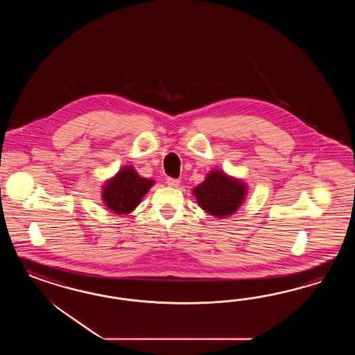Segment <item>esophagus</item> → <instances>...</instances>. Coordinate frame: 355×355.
I'll return each mask as SVG.
<instances>
[{
    "instance_id": "1",
    "label": "esophagus",
    "mask_w": 355,
    "mask_h": 355,
    "mask_svg": "<svg viewBox=\"0 0 355 355\" xmlns=\"http://www.w3.org/2000/svg\"><path fill=\"white\" fill-rule=\"evenodd\" d=\"M181 181L177 180V178H166V184L171 186V187H178Z\"/></svg>"
}]
</instances>
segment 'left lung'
I'll return each instance as SVG.
<instances>
[{
    "label": "left lung",
    "mask_w": 355,
    "mask_h": 355,
    "mask_svg": "<svg viewBox=\"0 0 355 355\" xmlns=\"http://www.w3.org/2000/svg\"><path fill=\"white\" fill-rule=\"evenodd\" d=\"M200 208L217 218L234 215L248 196L246 183L214 169L193 190Z\"/></svg>",
    "instance_id": "8db88e82"
}]
</instances>
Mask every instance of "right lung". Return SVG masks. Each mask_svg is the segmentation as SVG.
<instances>
[{
    "label": "right lung",
    "mask_w": 355,
    "mask_h": 355,
    "mask_svg": "<svg viewBox=\"0 0 355 355\" xmlns=\"http://www.w3.org/2000/svg\"><path fill=\"white\" fill-rule=\"evenodd\" d=\"M155 181L140 177L132 166H123L103 186V203L116 215H129L148 193Z\"/></svg>",
    "instance_id": "right-lung-1"
}]
</instances>
